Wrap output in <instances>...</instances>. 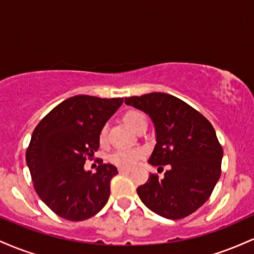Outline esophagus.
I'll use <instances>...</instances> for the list:
<instances>
[{
  "label": "esophagus",
  "instance_id": "1",
  "mask_svg": "<svg viewBox=\"0 0 254 254\" xmlns=\"http://www.w3.org/2000/svg\"><path fill=\"white\" fill-rule=\"evenodd\" d=\"M130 171H131L130 168H127V167H119V168H118L119 173H129Z\"/></svg>",
  "mask_w": 254,
  "mask_h": 254
}]
</instances>
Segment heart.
<instances>
[{"instance_id": "b5f03b06", "label": "heart", "mask_w": 254, "mask_h": 254, "mask_svg": "<svg viewBox=\"0 0 254 254\" xmlns=\"http://www.w3.org/2000/svg\"><path fill=\"white\" fill-rule=\"evenodd\" d=\"M124 122L127 123L132 130H137L141 125L147 124L145 117L138 111H127L124 113L123 116ZM106 136L107 131L106 127H101L100 132H99V143L104 144L106 142ZM143 155V151L138 148H133V149H119L116 150L115 153H112L110 155V161L113 165L121 166V167H131L141 159V156Z\"/></svg>"}]
</instances>
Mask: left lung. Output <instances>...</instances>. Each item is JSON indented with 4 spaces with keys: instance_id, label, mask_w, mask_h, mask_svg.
<instances>
[{
    "instance_id": "8db88e82",
    "label": "left lung",
    "mask_w": 254,
    "mask_h": 254,
    "mask_svg": "<svg viewBox=\"0 0 254 254\" xmlns=\"http://www.w3.org/2000/svg\"><path fill=\"white\" fill-rule=\"evenodd\" d=\"M125 104L149 115L156 131V145L149 164L164 171L150 174L137 188L139 199L151 211L180 220L199 209L221 176L223 149L210 122L193 107L167 93L125 98Z\"/></svg>"
}]
</instances>
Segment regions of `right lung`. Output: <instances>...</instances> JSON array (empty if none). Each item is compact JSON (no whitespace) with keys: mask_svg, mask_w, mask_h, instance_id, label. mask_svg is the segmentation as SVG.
Masks as SVG:
<instances>
[{"mask_svg":"<svg viewBox=\"0 0 254 254\" xmlns=\"http://www.w3.org/2000/svg\"><path fill=\"white\" fill-rule=\"evenodd\" d=\"M123 104V98L75 95L52 109L37 125L26 150L33 188L60 217L83 221L110 197L117 168L99 160L97 173L84 171L99 149V132Z\"/></svg>","mask_w":254,"mask_h":254,"instance_id":"right-lung-1","label":"right lung"}]
</instances>
